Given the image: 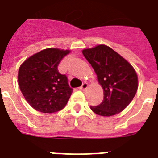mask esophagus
<instances>
[{"mask_svg":"<svg viewBox=\"0 0 158 158\" xmlns=\"http://www.w3.org/2000/svg\"><path fill=\"white\" fill-rule=\"evenodd\" d=\"M88 88V83H86V82H84V83H83V84H82L81 86V89H83V90H85V89Z\"/></svg>","mask_w":158,"mask_h":158,"instance_id":"esophagus-1","label":"esophagus"}]
</instances>
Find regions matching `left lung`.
<instances>
[{
    "instance_id": "8db88e82",
    "label": "left lung",
    "mask_w": 158,
    "mask_h": 158,
    "mask_svg": "<svg viewBox=\"0 0 158 158\" xmlns=\"http://www.w3.org/2000/svg\"><path fill=\"white\" fill-rule=\"evenodd\" d=\"M82 52L94 68L103 89V101L98 106H91V110L102 116L121 112L137 92L138 76L135 69L107 46H97Z\"/></svg>"
}]
</instances>
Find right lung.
<instances>
[{"mask_svg": "<svg viewBox=\"0 0 158 158\" xmlns=\"http://www.w3.org/2000/svg\"><path fill=\"white\" fill-rule=\"evenodd\" d=\"M69 52L48 48L28 58L19 67V89L26 101L38 111L56 112L68 102L73 89L66 75L60 74L57 67Z\"/></svg>", "mask_w": 158, "mask_h": 158, "instance_id": "1", "label": "right lung"}]
</instances>
